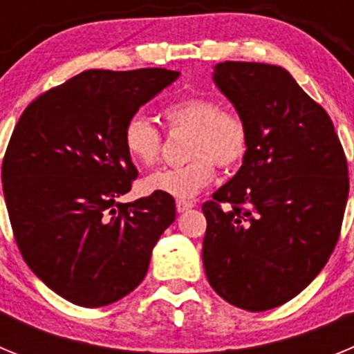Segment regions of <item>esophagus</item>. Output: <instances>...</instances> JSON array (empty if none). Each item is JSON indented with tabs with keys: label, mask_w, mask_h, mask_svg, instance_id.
<instances>
[{
	"label": "esophagus",
	"mask_w": 354,
	"mask_h": 354,
	"mask_svg": "<svg viewBox=\"0 0 354 354\" xmlns=\"http://www.w3.org/2000/svg\"><path fill=\"white\" fill-rule=\"evenodd\" d=\"M175 207H177V212H184V211H189L192 207H195L193 202H187V200H177L175 202Z\"/></svg>",
	"instance_id": "1"
}]
</instances>
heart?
Segmentation results:
<instances>
[{
    "label": "heart",
    "instance_id": "obj_1",
    "mask_svg": "<svg viewBox=\"0 0 354 354\" xmlns=\"http://www.w3.org/2000/svg\"><path fill=\"white\" fill-rule=\"evenodd\" d=\"M168 129H189L186 156L192 158L180 167L156 170L143 180L147 193L174 198H192L214 179V162L223 170L239 167L250 147V131L245 118L234 109L221 108L207 95L184 97L162 109ZM122 143L131 161L150 167L161 154L162 136L143 115L127 120Z\"/></svg>",
    "mask_w": 354,
    "mask_h": 354
}]
</instances>
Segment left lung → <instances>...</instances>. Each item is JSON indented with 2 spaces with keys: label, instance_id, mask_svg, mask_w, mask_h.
I'll return each mask as SVG.
<instances>
[{
  "label": "left lung",
  "instance_id": "left-lung-1",
  "mask_svg": "<svg viewBox=\"0 0 354 354\" xmlns=\"http://www.w3.org/2000/svg\"><path fill=\"white\" fill-rule=\"evenodd\" d=\"M212 80L245 118L250 147L239 171L202 205L205 274L230 305L270 310L298 296L335 248L348 161L323 106L286 68L225 62Z\"/></svg>",
  "mask_w": 354,
  "mask_h": 354
}]
</instances>
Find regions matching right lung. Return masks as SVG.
I'll use <instances>...</instances> for the list:
<instances>
[{"label":"right lung","mask_w":354,"mask_h":354,"mask_svg":"<svg viewBox=\"0 0 354 354\" xmlns=\"http://www.w3.org/2000/svg\"><path fill=\"white\" fill-rule=\"evenodd\" d=\"M177 71H84L31 102L1 167L3 195L21 255L62 298L118 301L142 283L175 200L152 193L122 204L138 170L122 134Z\"/></svg>","instance_id":"obj_1"}]
</instances>
